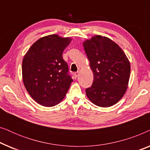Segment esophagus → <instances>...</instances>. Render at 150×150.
<instances>
[{
  "label": "esophagus",
  "instance_id": "esophagus-1",
  "mask_svg": "<svg viewBox=\"0 0 150 150\" xmlns=\"http://www.w3.org/2000/svg\"><path fill=\"white\" fill-rule=\"evenodd\" d=\"M79 71H76V72L74 73V76L75 79H76V78H77L78 76H79Z\"/></svg>",
  "mask_w": 150,
  "mask_h": 150
}]
</instances>
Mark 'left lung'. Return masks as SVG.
Returning a JSON list of instances; mask_svg holds the SVG:
<instances>
[{"instance_id": "obj_1", "label": "left lung", "mask_w": 150, "mask_h": 150, "mask_svg": "<svg viewBox=\"0 0 150 150\" xmlns=\"http://www.w3.org/2000/svg\"><path fill=\"white\" fill-rule=\"evenodd\" d=\"M93 73L86 94L94 104L108 107L116 104L128 87L130 65L122 49L109 38L93 36L83 43Z\"/></svg>"}]
</instances>
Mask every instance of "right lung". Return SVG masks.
<instances>
[{"label": "right lung", "instance_id": "right-lung-1", "mask_svg": "<svg viewBox=\"0 0 150 150\" xmlns=\"http://www.w3.org/2000/svg\"><path fill=\"white\" fill-rule=\"evenodd\" d=\"M69 38L50 35L32 45L22 61V78L33 100L44 106L58 104L73 81L63 52L71 42Z\"/></svg>", "mask_w": 150, "mask_h": 150}]
</instances>
